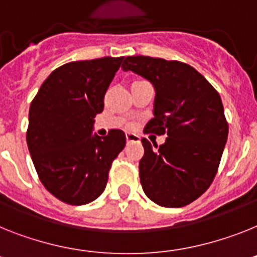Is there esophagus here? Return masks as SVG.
Instances as JSON below:
<instances>
[{"label": "esophagus", "instance_id": "1", "mask_svg": "<svg viewBox=\"0 0 257 257\" xmlns=\"http://www.w3.org/2000/svg\"><path fill=\"white\" fill-rule=\"evenodd\" d=\"M125 139H126V142H139L140 141V137L135 133H126L125 135Z\"/></svg>", "mask_w": 257, "mask_h": 257}]
</instances>
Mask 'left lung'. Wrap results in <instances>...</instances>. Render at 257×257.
<instances>
[{
  "label": "left lung",
  "instance_id": "1",
  "mask_svg": "<svg viewBox=\"0 0 257 257\" xmlns=\"http://www.w3.org/2000/svg\"><path fill=\"white\" fill-rule=\"evenodd\" d=\"M121 68L154 86V117L144 132L167 135L159 146L141 140L145 149L139 166L142 189L165 208L188 205L210 187L227 141L221 96L184 62L129 56Z\"/></svg>",
  "mask_w": 257,
  "mask_h": 257
}]
</instances>
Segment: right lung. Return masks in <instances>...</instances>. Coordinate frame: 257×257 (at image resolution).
<instances>
[{"label": "right lung", "instance_id": "1", "mask_svg": "<svg viewBox=\"0 0 257 257\" xmlns=\"http://www.w3.org/2000/svg\"><path fill=\"white\" fill-rule=\"evenodd\" d=\"M122 57L73 61L49 74L30 105L27 146L47 191L70 205H85L102 195L125 135L92 136L95 116Z\"/></svg>", "mask_w": 257, "mask_h": 257}]
</instances>
